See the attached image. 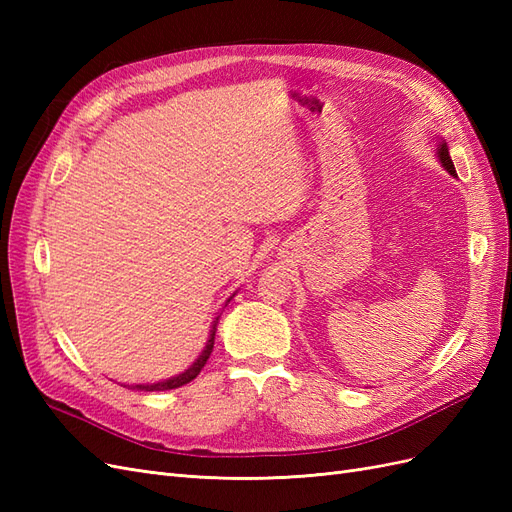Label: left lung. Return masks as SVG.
<instances>
[{
	"label": "left lung",
	"instance_id": "8db88e82",
	"mask_svg": "<svg viewBox=\"0 0 512 512\" xmlns=\"http://www.w3.org/2000/svg\"><path fill=\"white\" fill-rule=\"evenodd\" d=\"M438 156H440L442 166L448 170V173H451V175L455 177V166H453V162H451V156H448V147H446V143H442V145H440V149H438Z\"/></svg>",
	"mask_w": 512,
	"mask_h": 512
}]
</instances>
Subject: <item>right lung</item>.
<instances>
[{"instance_id":"right-lung-1","label":"right lung","mask_w":512,"mask_h":512,"mask_svg":"<svg viewBox=\"0 0 512 512\" xmlns=\"http://www.w3.org/2000/svg\"><path fill=\"white\" fill-rule=\"evenodd\" d=\"M218 320H220V316L213 320V327H211V333H209V342H207L205 350L200 352V356L196 359V363H194L190 369H185L183 374H179L177 378H170V380L156 382V384H136L134 389H136V391H170V389H179V386L192 382V380L200 374V369H203V367H205V363L209 361L211 350H213V339H215V327H218Z\"/></svg>"}]
</instances>
